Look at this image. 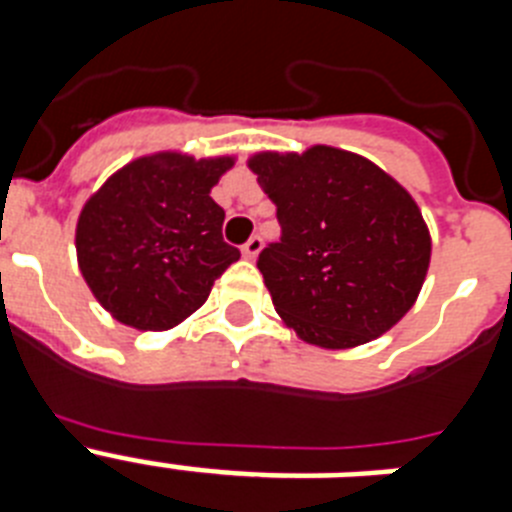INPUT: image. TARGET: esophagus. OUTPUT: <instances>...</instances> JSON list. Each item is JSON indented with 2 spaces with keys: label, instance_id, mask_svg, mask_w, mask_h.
<instances>
[{
  "label": "esophagus",
  "instance_id": "obj_1",
  "mask_svg": "<svg viewBox=\"0 0 512 512\" xmlns=\"http://www.w3.org/2000/svg\"><path fill=\"white\" fill-rule=\"evenodd\" d=\"M261 248H264V238H261V235H251V238L243 243L241 251H243V256H246V259H256Z\"/></svg>",
  "mask_w": 512,
  "mask_h": 512
}]
</instances>
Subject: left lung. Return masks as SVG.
I'll list each match as a JSON object with an SVG mask.
<instances>
[{
    "label": "left lung",
    "instance_id": "1",
    "mask_svg": "<svg viewBox=\"0 0 512 512\" xmlns=\"http://www.w3.org/2000/svg\"><path fill=\"white\" fill-rule=\"evenodd\" d=\"M282 235L259 253L271 302L307 343L351 348L413 307L431 261L418 205L364 156L330 146L248 161Z\"/></svg>",
    "mask_w": 512,
    "mask_h": 512
}]
</instances>
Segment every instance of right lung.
<instances>
[{"mask_svg": "<svg viewBox=\"0 0 512 512\" xmlns=\"http://www.w3.org/2000/svg\"><path fill=\"white\" fill-rule=\"evenodd\" d=\"M230 166V156L153 153L122 166L89 197L76 256L112 318L138 330L174 328L241 259L223 241L225 210L210 197Z\"/></svg>", "mask_w": 512, "mask_h": 512, "instance_id": "1", "label": "right lung"}]
</instances>
